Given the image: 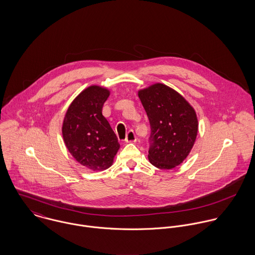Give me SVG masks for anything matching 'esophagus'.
Instances as JSON below:
<instances>
[{"instance_id":"esophagus-1","label":"esophagus","mask_w":255,"mask_h":255,"mask_svg":"<svg viewBox=\"0 0 255 255\" xmlns=\"http://www.w3.org/2000/svg\"><path fill=\"white\" fill-rule=\"evenodd\" d=\"M136 140V136H135V133L133 130H128V132L127 133V136H126V139L125 141L126 142H134Z\"/></svg>"}]
</instances>
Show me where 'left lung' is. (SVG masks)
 <instances>
[{
    "label": "left lung",
    "mask_w": 255,
    "mask_h": 255,
    "mask_svg": "<svg viewBox=\"0 0 255 255\" xmlns=\"http://www.w3.org/2000/svg\"><path fill=\"white\" fill-rule=\"evenodd\" d=\"M151 127L149 162L171 170L182 164L194 145L198 121L195 110L175 89L155 83L138 90Z\"/></svg>",
    "instance_id": "obj_1"
}]
</instances>
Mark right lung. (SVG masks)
Listing matches in <instances>:
<instances>
[{
    "label": "right lung",
    "mask_w": 255,
    "mask_h": 255,
    "mask_svg": "<svg viewBox=\"0 0 255 255\" xmlns=\"http://www.w3.org/2000/svg\"><path fill=\"white\" fill-rule=\"evenodd\" d=\"M110 90L91 85L74 99L64 118V142L73 158L91 171L110 168L120 149L117 135L102 115Z\"/></svg>",
    "instance_id": "obj_1"
}]
</instances>
